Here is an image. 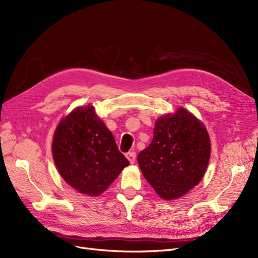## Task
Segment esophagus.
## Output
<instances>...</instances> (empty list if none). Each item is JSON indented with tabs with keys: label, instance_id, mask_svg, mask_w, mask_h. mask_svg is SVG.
Masks as SVG:
<instances>
[{
	"label": "esophagus",
	"instance_id": "1",
	"mask_svg": "<svg viewBox=\"0 0 258 258\" xmlns=\"http://www.w3.org/2000/svg\"><path fill=\"white\" fill-rule=\"evenodd\" d=\"M126 157H127V159L129 160V162H130L131 164L136 162V153L130 152V153H128V154L126 155Z\"/></svg>",
	"mask_w": 258,
	"mask_h": 258
}]
</instances>
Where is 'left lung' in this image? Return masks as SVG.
Here are the masks:
<instances>
[{"mask_svg": "<svg viewBox=\"0 0 258 258\" xmlns=\"http://www.w3.org/2000/svg\"><path fill=\"white\" fill-rule=\"evenodd\" d=\"M209 157L210 140L206 128L180 108L174 115L156 121L152 143L138 155V161L159 197L173 200L201 181Z\"/></svg>", "mask_w": 258, "mask_h": 258, "instance_id": "obj_1", "label": "left lung"}]
</instances>
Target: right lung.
Returning <instances> with one entry per match:
<instances>
[{"mask_svg": "<svg viewBox=\"0 0 258 258\" xmlns=\"http://www.w3.org/2000/svg\"><path fill=\"white\" fill-rule=\"evenodd\" d=\"M52 153L64 180L87 195L102 193L129 164L92 105L74 110L59 122Z\"/></svg>", "mask_w": 258, "mask_h": 258, "instance_id": "1", "label": "right lung"}]
</instances>
